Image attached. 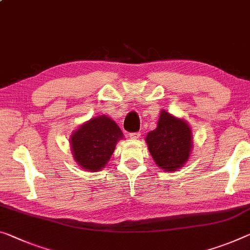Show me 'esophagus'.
I'll use <instances>...</instances> for the list:
<instances>
[{
	"label": "esophagus",
	"instance_id": "34e87169",
	"mask_svg": "<svg viewBox=\"0 0 250 250\" xmlns=\"http://www.w3.org/2000/svg\"><path fill=\"white\" fill-rule=\"evenodd\" d=\"M140 136H141L140 132H134V133H130L129 134L130 139H132V140H138L140 138Z\"/></svg>",
	"mask_w": 250,
	"mask_h": 250
}]
</instances>
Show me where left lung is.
Wrapping results in <instances>:
<instances>
[{"label":"left lung","instance_id":"1","mask_svg":"<svg viewBox=\"0 0 250 250\" xmlns=\"http://www.w3.org/2000/svg\"><path fill=\"white\" fill-rule=\"evenodd\" d=\"M145 141L153 161L166 172L178 171L184 167L193 149L188 122L166 110H161L157 128L148 132Z\"/></svg>","mask_w":250,"mask_h":250}]
</instances>
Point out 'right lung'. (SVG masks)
Listing matches in <instances>:
<instances>
[{"label":"right lung","mask_w":250,"mask_h":250,"mask_svg":"<svg viewBox=\"0 0 250 250\" xmlns=\"http://www.w3.org/2000/svg\"><path fill=\"white\" fill-rule=\"evenodd\" d=\"M70 137L71 151L79 167L98 172L108 164L124 133L114 120L102 114L83 122Z\"/></svg>","instance_id":"obj_1"}]
</instances>
